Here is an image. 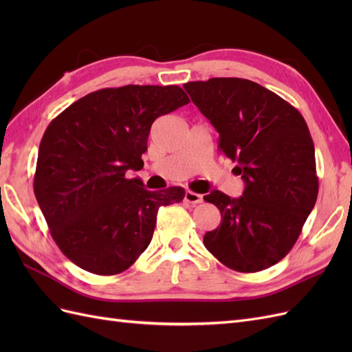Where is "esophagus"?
Listing matches in <instances>:
<instances>
[{
  "label": "esophagus",
  "instance_id": "34e87169",
  "mask_svg": "<svg viewBox=\"0 0 352 352\" xmlns=\"http://www.w3.org/2000/svg\"><path fill=\"white\" fill-rule=\"evenodd\" d=\"M185 201L189 202V204L197 206V204H201V202H202V195H199L197 192H192V190H186V192H185Z\"/></svg>",
  "mask_w": 352,
  "mask_h": 352
}]
</instances>
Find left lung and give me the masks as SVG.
Wrapping results in <instances>:
<instances>
[{
  "label": "left lung",
  "mask_w": 352,
  "mask_h": 352,
  "mask_svg": "<svg viewBox=\"0 0 352 352\" xmlns=\"http://www.w3.org/2000/svg\"><path fill=\"white\" fill-rule=\"evenodd\" d=\"M184 88L245 182L241 198L220 190L204 197L221 212L220 226L206 233V248L232 270L269 269L292 250L317 201L314 144L304 117L248 79L212 78Z\"/></svg>",
  "instance_id": "1"
}]
</instances>
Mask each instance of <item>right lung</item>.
Listing matches in <instances>:
<instances>
[{"mask_svg":"<svg viewBox=\"0 0 352 352\" xmlns=\"http://www.w3.org/2000/svg\"><path fill=\"white\" fill-rule=\"evenodd\" d=\"M188 102L176 85H126L85 95L48 124L34 190L52 239L78 267L129 269L153 239L158 208L184 199V188L146 190L127 170L144 167L157 117Z\"/></svg>","mask_w":352,"mask_h":352,"instance_id":"add662e5","label":"right lung"}]
</instances>
